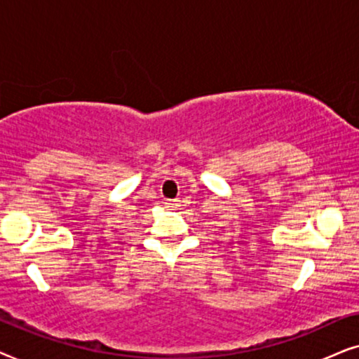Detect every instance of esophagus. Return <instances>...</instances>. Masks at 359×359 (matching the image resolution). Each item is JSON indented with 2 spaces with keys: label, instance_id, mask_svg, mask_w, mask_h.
<instances>
[{
  "label": "esophagus",
  "instance_id": "1",
  "mask_svg": "<svg viewBox=\"0 0 359 359\" xmlns=\"http://www.w3.org/2000/svg\"><path fill=\"white\" fill-rule=\"evenodd\" d=\"M165 205H167V208H177L180 203H179V200H167Z\"/></svg>",
  "mask_w": 359,
  "mask_h": 359
}]
</instances>
